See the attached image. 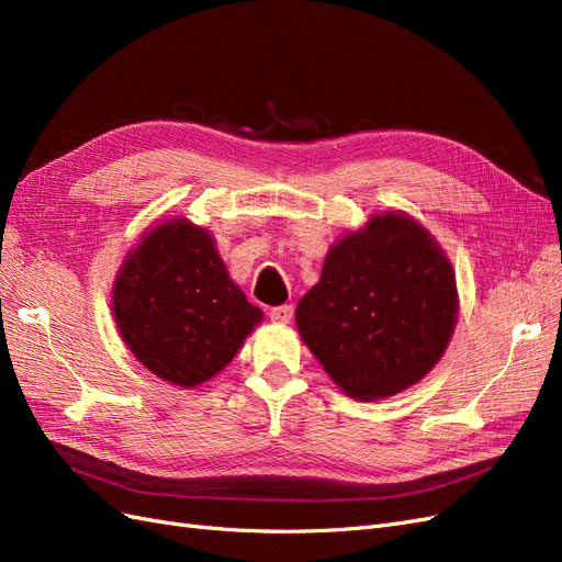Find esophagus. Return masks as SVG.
<instances>
[{
	"label": "esophagus",
	"instance_id": "esophagus-1",
	"mask_svg": "<svg viewBox=\"0 0 562 562\" xmlns=\"http://www.w3.org/2000/svg\"><path fill=\"white\" fill-rule=\"evenodd\" d=\"M293 304H279V307H271L269 310V318L274 323H291L293 318Z\"/></svg>",
	"mask_w": 562,
	"mask_h": 562
}]
</instances>
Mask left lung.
Here are the masks:
<instances>
[{
    "label": "left lung",
    "instance_id": "8db88e82",
    "mask_svg": "<svg viewBox=\"0 0 562 562\" xmlns=\"http://www.w3.org/2000/svg\"><path fill=\"white\" fill-rule=\"evenodd\" d=\"M457 316L454 271L407 215H375L326 255L297 302V330L349 396L375 401L419 382L446 351Z\"/></svg>",
    "mask_w": 562,
    "mask_h": 562
}]
</instances>
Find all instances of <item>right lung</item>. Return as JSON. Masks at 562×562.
Segmentation results:
<instances>
[{"label":"right lung","mask_w":562,"mask_h":562,"mask_svg":"<svg viewBox=\"0 0 562 562\" xmlns=\"http://www.w3.org/2000/svg\"><path fill=\"white\" fill-rule=\"evenodd\" d=\"M112 300L135 359L178 386L217 375L262 318L229 279L211 234L187 220L145 236L116 274Z\"/></svg>","instance_id":"obj_1"}]
</instances>
